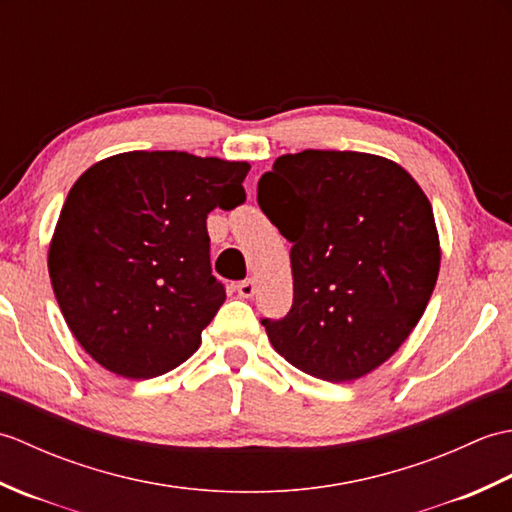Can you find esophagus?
<instances>
[{"mask_svg":"<svg viewBox=\"0 0 512 512\" xmlns=\"http://www.w3.org/2000/svg\"><path fill=\"white\" fill-rule=\"evenodd\" d=\"M257 292V281L255 279H244L239 281L237 284V295L244 297V299H250Z\"/></svg>","mask_w":512,"mask_h":512,"instance_id":"obj_1","label":"esophagus"}]
</instances>
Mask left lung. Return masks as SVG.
<instances>
[{"instance_id":"1","label":"left lung","mask_w":512,"mask_h":512,"mask_svg":"<svg viewBox=\"0 0 512 512\" xmlns=\"http://www.w3.org/2000/svg\"><path fill=\"white\" fill-rule=\"evenodd\" d=\"M257 202L292 244V308L262 325L301 372L347 383L416 328L440 273L427 195L394 160L306 149L275 160Z\"/></svg>"}]
</instances>
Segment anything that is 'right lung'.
Masks as SVG:
<instances>
[{
    "instance_id": "obj_1",
    "label": "right lung",
    "mask_w": 512,
    "mask_h": 512,
    "mask_svg": "<svg viewBox=\"0 0 512 512\" xmlns=\"http://www.w3.org/2000/svg\"><path fill=\"white\" fill-rule=\"evenodd\" d=\"M248 162L187 151H127L74 182L48 270L74 339L125 378L187 361L226 299L211 275L206 215L246 200Z\"/></svg>"
}]
</instances>
